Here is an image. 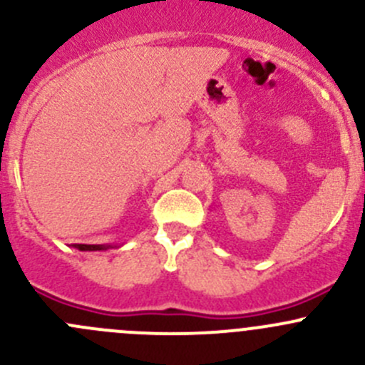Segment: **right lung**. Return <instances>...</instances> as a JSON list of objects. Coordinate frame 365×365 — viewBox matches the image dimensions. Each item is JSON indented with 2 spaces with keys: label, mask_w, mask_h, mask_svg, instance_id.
<instances>
[{
  "label": "right lung",
  "mask_w": 365,
  "mask_h": 365,
  "mask_svg": "<svg viewBox=\"0 0 365 365\" xmlns=\"http://www.w3.org/2000/svg\"><path fill=\"white\" fill-rule=\"evenodd\" d=\"M76 249H79V251H106V249H109L111 245H86V244H76L73 245Z\"/></svg>",
  "instance_id": "right-lung-1"
}]
</instances>
